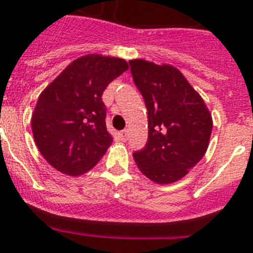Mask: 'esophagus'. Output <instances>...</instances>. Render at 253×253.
<instances>
[{
	"label": "esophagus",
	"mask_w": 253,
	"mask_h": 253,
	"mask_svg": "<svg viewBox=\"0 0 253 253\" xmlns=\"http://www.w3.org/2000/svg\"><path fill=\"white\" fill-rule=\"evenodd\" d=\"M120 137H122V139L124 140H126V138H128V130H123L122 133H120Z\"/></svg>",
	"instance_id": "obj_1"
}]
</instances>
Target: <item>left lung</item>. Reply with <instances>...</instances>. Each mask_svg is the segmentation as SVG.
<instances>
[{
    "label": "left lung",
    "instance_id": "1",
    "mask_svg": "<svg viewBox=\"0 0 253 253\" xmlns=\"http://www.w3.org/2000/svg\"><path fill=\"white\" fill-rule=\"evenodd\" d=\"M133 80L148 110V142L133 154L143 175L156 184L176 182L205 156L213 130L209 109L172 64L131 59Z\"/></svg>",
    "mask_w": 253,
    "mask_h": 253
}]
</instances>
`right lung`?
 I'll use <instances>...</instances> for the list:
<instances>
[{
	"instance_id": "obj_1",
	"label": "right lung",
	"mask_w": 253,
	"mask_h": 253,
	"mask_svg": "<svg viewBox=\"0 0 253 253\" xmlns=\"http://www.w3.org/2000/svg\"><path fill=\"white\" fill-rule=\"evenodd\" d=\"M128 68L122 58L82 55L42 91L31 115V130L51 167L64 175L81 176L101 160L113 143L101 96Z\"/></svg>"
}]
</instances>
